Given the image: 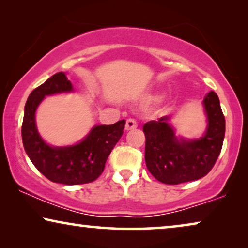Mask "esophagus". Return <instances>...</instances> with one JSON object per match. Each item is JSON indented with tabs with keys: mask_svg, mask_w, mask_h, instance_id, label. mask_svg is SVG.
<instances>
[{
	"mask_svg": "<svg viewBox=\"0 0 248 248\" xmlns=\"http://www.w3.org/2000/svg\"><path fill=\"white\" fill-rule=\"evenodd\" d=\"M137 127H138L137 121L133 120V118H128L126 121V124H125V130L130 131V130H134V128Z\"/></svg>",
	"mask_w": 248,
	"mask_h": 248,
	"instance_id": "1",
	"label": "esophagus"
}]
</instances>
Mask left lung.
I'll return each mask as SVG.
<instances>
[{"instance_id": "left-lung-1", "label": "left lung", "mask_w": 248, "mask_h": 248, "mask_svg": "<svg viewBox=\"0 0 248 248\" xmlns=\"http://www.w3.org/2000/svg\"><path fill=\"white\" fill-rule=\"evenodd\" d=\"M203 104L209 126L198 140L178 141L168 125V116L143 125L145 164L157 181L169 185L196 181L215 166L225 138V116L215 91L206 94Z\"/></svg>"}]
</instances>
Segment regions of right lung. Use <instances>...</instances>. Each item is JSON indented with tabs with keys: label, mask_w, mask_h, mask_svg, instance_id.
Masks as SVG:
<instances>
[{
	"label": "right lung",
	"mask_w": 248,
	"mask_h": 248,
	"mask_svg": "<svg viewBox=\"0 0 248 248\" xmlns=\"http://www.w3.org/2000/svg\"><path fill=\"white\" fill-rule=\"evenodd\" d=\"M72 90L65 74L59 72L37 87L29 94L25 106L21 135L25 150L33 166L50 182L65 185L91 183L104 171L105 164L120 140L125 121L113 125L94 126L79 144L67 148H52L42 140L36 128L35 113L47 94Z\"/></svg>",
	"instance_id": "1"
}]
</instances>
